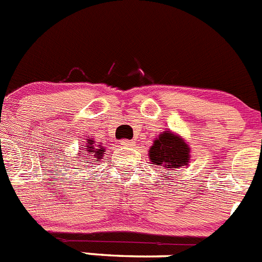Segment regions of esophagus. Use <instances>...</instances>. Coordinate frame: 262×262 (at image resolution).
Returning <instances> with one entry per match:
<instances>
[{"label": "esophagus", "mask_w": 262, "mask_h": 262, "mask_svg": "<svg viewBox=\"0 0 262 262\" xmlns=\"http://www.w3.org/2000/svg\"><path fill=\"white\" fill-rule=\"evenodd\" d=\"M121 145L122 146H126V147H129V146H133L134 142H133V141H129V140H122L121 141Z\"/></svg>", "instance_id": "obj_1"}]
</instances>
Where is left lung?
I'll return each instance as SVG.
<instances>
[{
	"label": "left lung",
	"mask_w": 262,
	"mask_h": 262,
	"mask_svg": "<svg viewBox=\"0 0 262 262\" xmlns=\"http://www.w3.org/2000/svg\"><path fill=\"white\" fill-rule=\"evenodd\" d=\"M189 146L180 137L172 134L171 132H164L154 141L148 155L152 163L171 171L181 166H187L189 162Z\"/></svg>",
	"instance_id": "left-lung-1"
}]
</instances>
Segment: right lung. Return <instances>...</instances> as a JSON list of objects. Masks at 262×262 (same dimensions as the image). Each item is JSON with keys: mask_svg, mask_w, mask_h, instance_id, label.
Listing matches in <instances>:
<instances>
[{"mask_svg": "<svg viewBox=\"0 0 262 262\" xmlns=\"http://www.w3.org/2000/svg\"><path fill=\"white\" fill-rule=\"evenodd\" d=\"M84 147L87 148L86 151L89 152V158H87V159H90V158H96V160H98V162L102 159L103 152H104V150H105V148H103L100 145H98V146L94 145L93 140H87V146H84Z\"/></svg>", "mask_w": 262, "mask_h": 262, "instance_id": "1", "label": "right lung"}]
</instances>
